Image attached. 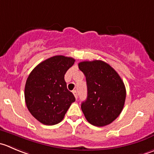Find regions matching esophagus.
Listing matches in <instances>:
<instances>
[{
    "label": "esophagus",
    "instance_id": "34e87169",
    "mask_svg": "<svg viewBox=\"0 0 154 154\" xmlns=\"http://www.w3.org/2000/svg\"><path fill=\"white\" fill-rule=\"evenodd\" d=\"M73 94L74 95V96H75L76 98H77V92L76 90H74L73 91Z\"/></svg>",
    "mask_w": 154,
    "mask_h": 154
}]
</instances>
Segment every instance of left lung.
<instances>
[{"label": "left lung", "mask_w": 154, "mask_h": 154, "mask_svg": "<svg viewBox=\"0 0 154 154\" xmlns=\"http://www.w3.org/2000/svg\"><path fill=\"white\" fill-rule=\"evenodd\" d=\"M87 84V98L81 104L86 120L95 126L110 124L119 117L126 100V88L117 72L101 60L78 64Z\"/></svg>", "instance_id": "obj_1"}]
</instances>
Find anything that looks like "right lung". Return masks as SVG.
I'll use <instances>...</instances> for the list:
<instances>
[{"instance_id":"add662e5","label":"right lung","mask_w":154,"mask_h":154,"mask_svg":"<svg viewBox=\"0 0 154 154\" xmlns=\"http://www.w3.org/2000/svg\"><path fill=\"white\" fill-rule=\"evenodd\" d=\"M75 59L55 56L41 62L26 80L25 99L33 117L44 125L53 126L63 120L75 97L67 89L65 74Z\"/></svg>"}]
</instances>
